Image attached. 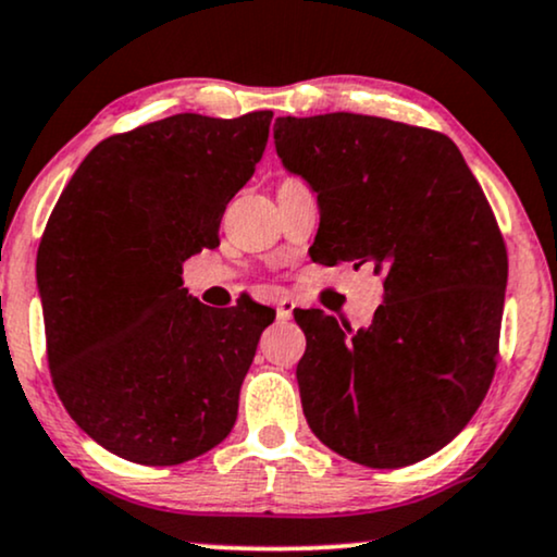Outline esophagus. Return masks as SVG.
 I'll return each mask as SVG.
<instances>
[{"label": "esophagus", "mask_w": 557, "mask_h": 557, "mask_svg": "<svg viewBox=\"0 0 557 557\" xmlns=\"http://www.w3.org/2000/svg\"><path fill=\"white\" fill-rule=\"evenodd\" d=\"M293 311H295V302L290 298H280L277 300V319L287 321L293 315Z\"/></svg>", "instance_id": "1"}]
</instances>
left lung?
<instances>
[{"label":"left lung","instance_id":"1","mask_svg":"<svg viewBox=\"0 0 557 557\" xmlns=\"http://www.w3.org/2000/svg\"><path fill=\"white\" fill-rule=\"evenodd\" d=\"M274 144L319 193V259L372 264L385 287L364 331L295 313L308 426L360 466L424 460L473 419L498 364L509 257L488 197L445 133L388 117H277Z\"/></svg>","mask_w":557,"mask_h":557}]
</instances>
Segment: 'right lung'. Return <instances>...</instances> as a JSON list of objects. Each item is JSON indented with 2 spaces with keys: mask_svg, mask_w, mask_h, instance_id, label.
Masks as SVG:
<instances>
[{
  "mask_svg": "<svg viewBox=\"0 0 557 557\" xmlns=\"http://www.w3.org/2000/svg\"><path fill=\"white\" fill-rule=\"evenodd\" d=\"M272 110L180 112L115 133L63 187L38 246L46 355L63 408L140 466H180L226 440L257 342V300L226 311L182 287L218 246L223 210L255 174Z\"/></svg>",
  "mask_w": 557,
  "mask_h": 557,
  "instance_id": "add662e5",
  "label": "right lung"
}]
</instances>
